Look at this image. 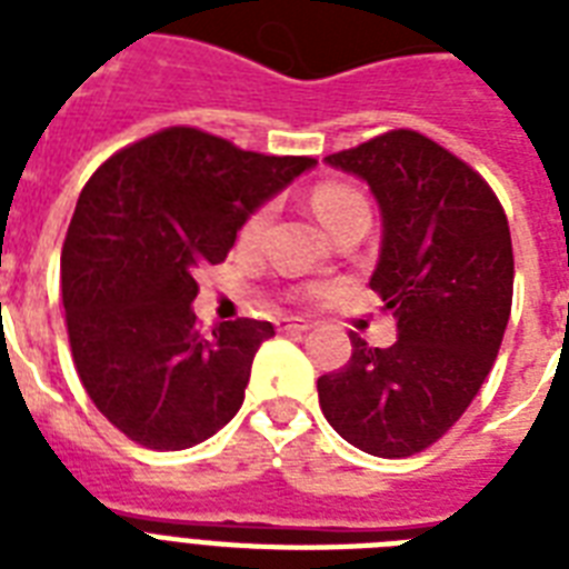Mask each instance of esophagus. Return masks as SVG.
Listing matches in <instances>:
<instances>
[{
	"label": "esophagus",
	"instance_id": "obj_1",
	"mask_svg": "<svg viewBox=\"0 0 569 569\" xmlns=\"http://www.w3.org/2000/svg\"><path fill=\"white\" fill-rule=\"evenodd\" d=\"M277 330H310V321L298 319V316H283V319H277Z\"/></svg>",
	"mask_w": 569,
	"mask_h": 569
}]
</instances>
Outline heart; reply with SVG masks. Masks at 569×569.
<instances>
[{"label": "heart", "mask_w": 569, "mask_h": 569, "mask_svg": "<svg viewBox=\"0 0 569 569\" xmlns=\"http://www.w3.org/2000/svg\"><path fill=\"white\" fill-rule=\"evenodd\" d=\"M312 206H316V214L321 218V223L328 227L339 212H346V209H355V206H366L363 197L357 194L355 189H348V186H339V182H325L316 189L312 194ZM268 221V209H259V212L250 214V221L244 223V239H253L262 232Z\"/></svg>", "instance_id": "obj_1"}]
</instances>
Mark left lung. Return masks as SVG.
Listing matches in <instances>:
<instances>
[{"label": "left lung", "mask_w": 569, "mask_h": 569, "mask_svg": "<svg viewBox=\"0 0 569 569\" xmlns=\"http://www.w3.org/2000/svg\"><path fill=\"white\" fill-rule=\"evenodd\" d=\"M325 162L378 203L369 286L398 339L372 348L351 333V360L319 378L321 413L360 451L407 458L458 422L499 355L513 295L508 218L467 162L410 129Z\"/></svg>", "instance_id": "8db88e82"}]
</instances>
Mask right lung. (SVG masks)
<instances>
[{
    "instance_id": "add662e5",
    "label": "right lung",
    "mask_w": 569,
    "mask_h": 569,
    "mask_svg": "<svg viewBox=\"0 0 569 569\" xmlns=\"http://www.w3.org/2000/svg\"><path fill=\"white\" fill-rule=\"evenodd\" d=\"M316 168L173 127L120 150L76 203L61 295L76 372L114 428L147 449H189L239 413L271 321L197 328V268L227 257L259 206Z\"/></svg>"
}]
</instances>
